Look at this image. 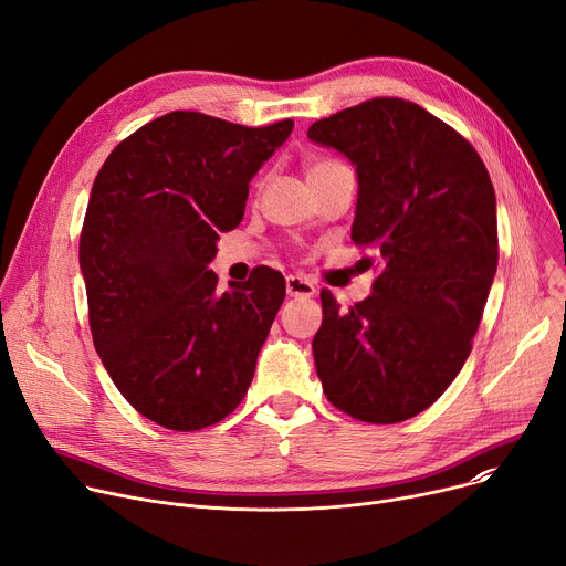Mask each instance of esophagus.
Wrapping results in <instances>:
<instances>
[{
  "mask_svg": "<svg viewBox=\"0 0 566 566\" xmlns=\"http://www.w3.org/2000/svg\"><path fill=\"white\" fill-rule=\"evenodd\" d=\"M286 293L291 295V298H312V295L316 293V286L301 277V275H289L286 277Z\"/></svg>",
  "mask_w": 566,
  "mask_h": 566,
  "instance_id": "34e87169",
  "label": "esophagus"
}]
</instances>
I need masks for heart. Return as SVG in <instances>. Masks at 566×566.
I'll return each instance as SVG.
<instances>
[{
	"label": "heart",
	"mask_w": 566,
	"mask_h": 566,
	"mask_svg": "<svg viewBox=\"0 0 566 566\" xmlns=\"http://www.w3.org/2000/svg\"><path fill=\"white\" fill-rule=\"evenodd\" d=\"M337 165H342V163H339V160H333V158H316V160H312V163L307 165V178L314 176V174H321V171H325V169H333V167H337Z\"/></svg>",
	"instance_id": "1"
}]
</instances>
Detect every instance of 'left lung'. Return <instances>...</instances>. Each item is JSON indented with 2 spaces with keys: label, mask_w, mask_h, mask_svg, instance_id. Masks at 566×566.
<instances>
[{
  "label": "left lung",
  "mask_w": 566,
  "mask_h": 566,
  "mask_svg": "<svg viewBox=\"0 0 566 566\" xmlns=\"http://www.w3.org/2000/svg\"><path fill=\"white\" fill-rule=\"evenodd\" d=\"M307 137L355 165L350 238L378 268L374 293L346 312L321 291L312 348L323 392L360 422L410 420L450 388L484 314L497 268L486 165L461 133L403 98L346 107Z\"/></svg>",
  "instance_id": "8db88e82"
}]
</instances>
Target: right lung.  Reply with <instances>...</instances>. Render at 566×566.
Returning <instances> with one entry per match:
<instances>
[{
	"instance_id": "1",
	"label": "right lung",
	"mask_w": 566,
	"mask_h": 566,
	"mask_svg": "<svg viewBox=\"0 0 566 566\" xmlns=\"http://www.w3.org/2000/svg\"><path fill=\"white\" fill-rule=\"evenodd\" d=\"M291 130L178 109L118 142L96 176L80 233L88 328L116 390L165 429L213 427L248 395L286 284L259 265L220 293L208 263Z\"/></svg>"
}]
</instances>
